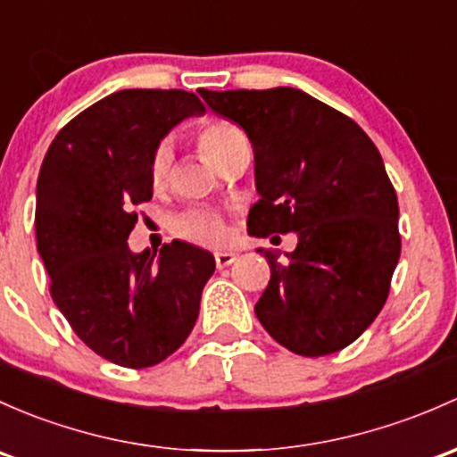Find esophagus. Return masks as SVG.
I'll return each instance as SVG.
<instances>
[{"label":"esophagus","instance_id":"34e87169","mask_svg":"<svg viewBox=\"0 0 457 457\" xmlns=\"http://www.w3.org/2000/svg\"><path fill=\"white\" fill-rule=\"evenodd\" d=\"M237 253L234 252H216L214 253V261H216V267L223 269V267H229L232 262H237Z\"/></svg>","mask_w":457,"mask_h":457}]
</instances>
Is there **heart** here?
<instances>
[{
  "label": "heart",
  "instance_id": "obj_1",
  "mask_svg": "<svg viewBox=\"0 0 457 457\" xmlns=\"http://www.w3.org/2000/svg\"><path fill=\"white\" fill-rule=\"evenodd\" d=\"M199 140L201 151L205 153L212 164L220 160L225 153L229 151V146H234L238 140H245L241 129L234 127V124L223 122V120H210L204 127L199 129ZM172 162V148L168 142L157 144L155 151L151 155V164H148V177H151V184L155 188H160L166 181L168 170H170ZM179 237L188 238V241L201 243V245H220L228 238V225H225L223 216L212 212V210H190L177 216L175 223H172Z\"/></svg>",
  "mask_w": 457,
  "mask_h": 457
}]
</instances>
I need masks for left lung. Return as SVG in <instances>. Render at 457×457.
<instances>
[{
    "label": "left lung",
    "mask_w": 457,
    "mask_h": 457,
    "mask_svg": "<svg viewBox=\"0 0 457 457\" xmlns=\"http://www.w3.org/2000/svg\"><path fill=\"white\" fill-rule=\"evenodd\" d=\"M199 96L252 142L261 199L249 210V234H297L282 262L258 247L271 278L256 317L302 357L345 348L381 313L401 256L398 201L381 153L348 115L302 89Z\"/></svg>",
    "instance_id": "1"
}]
</instances>
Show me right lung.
<instances>
[{"mask_svg": "<svg viewBox=\"0 0 457 457\" xmlns=\"http://www.w3.org/2000/svg\"><path fill=\"white\" fill-rule=\"evenodd\" d=\"M205 107L190 91L122 89L65 124L37 181V247L52 300L107 361L151 368L199 317L214 256L186 241L136 253L133 205L151 201L148 164L172 127Z\"/></svg>", "mask_w": 457, "mask_h": 457, "instance_id": "1", "label": "right lung"}]
</instances>
